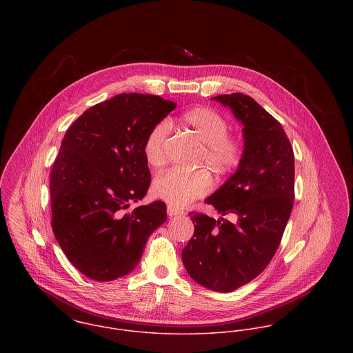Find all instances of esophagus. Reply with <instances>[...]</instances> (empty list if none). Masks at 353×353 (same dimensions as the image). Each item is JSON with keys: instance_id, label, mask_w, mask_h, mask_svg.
Returning <instances> with one entry per match:
<instances>
[{"instance_id": "obj_1", "label": "esophagus", "mask_w": 353, "mask_h": 353, "mask_svg": "<svg viewBox=\"0 0 353 353\" xmlns=\"http://www.w3.org/2000/svg\"><path fill=\"white\" fill-rule=\"evenodd\" d=\"M167 213H168V216H179V214H183L185 212H183L182 209H178V208H175V206L168 205V206H167Z\"/></svg>"}]
</instances>
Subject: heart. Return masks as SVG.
<instances>
[{"label":"heart","instance_id":"1","mask_svg":"<svg viewBox=\"0 0 353 353\" xmlns=\"http://www.w3.org/2000/svg\"><path fill=\"white\" fill-rule=\"evenodd\" d=\"M179 121L202 144L199 165L209 167L219 179L231 176L241 167L246 154L245 140L242 136L230 132V123L223 114L210 107L197 105L185 111ZM168 132V122L161 121L145 137L143 151L153 170H159L167 163ZM210 188L212 179L206 171L170 170L154 179L152 190L157 199L168 202L171 206L183 208L203 197Z\"/></svg>","mask_w":353,"mask_h":353}]
</instances>
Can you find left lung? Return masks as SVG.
<instances>
[{"mask_svg": "<svg viewBox=\"0 0 353 353\" xmlns=\"http://www.w3.org/2000/svg\"><path fill=\"white\" fill-rule=\"evenodd\" d=\"M243 125L246 154L236 172L205 202L214 220L190 212L194 235L182 250L183 265L202 287L231 292L255 279L277 252L295 197V156L281 123L252 97L212 98Z\"/></svg>", "mask_w": 353, "mask_h": 353, "instance_id": "8db88e82", "label": "left lung"}]
</instances>
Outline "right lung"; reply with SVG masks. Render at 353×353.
<instances>
[{
  "label": "right lung",
  "instance_id": "obj_1",
  "mask_svg": "<svg viewBox=\"0 0 353 353\" xmlns=\"http://www.w3.org/2000/svg\"><path fill=\"white\" fill-rule=\"evenodd\" d=\"M175 107L157 95L119 94L66 130L51 168V228L84 276L111 281L130 273L165 221L164 202L125 210L151 185L145 137Z\"/></svg>",
  "mask_w": 353,
  "mask_h": 353
}]
</instances>
